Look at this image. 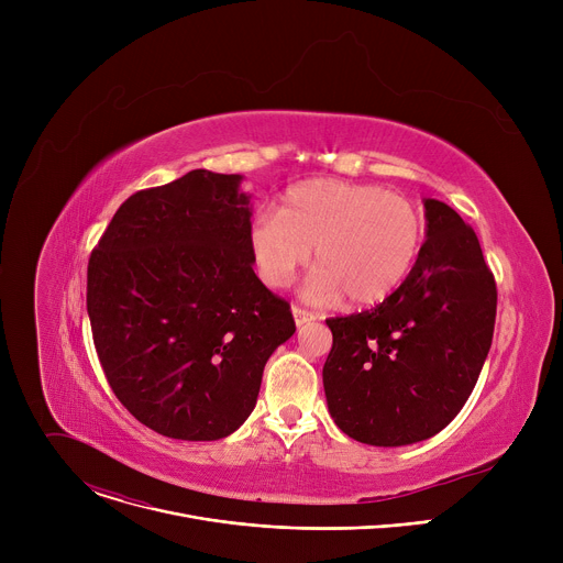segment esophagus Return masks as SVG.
Segmentation results:
<instances>
[{
    "instance_id": "34e87169",
    "label": "esophagus",
    "mask_w": 563,
    "mask_h": 563,
    "mask_svg": "<svg viewBox=\"0 0 563 563\" xmlns=\"http://www.w3.org/2000/svg\"><path fill=\"white\" fill-rule=\"evenodd\" d=\"M291 313H294V320H296V325H298V328H300V325L311 323V320H316V313H313L311 309L300 307V305H291Z\"/></svg>"
}]
</instances>
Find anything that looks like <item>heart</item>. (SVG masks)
<instances>
[{
    "label": "heart",
    "instance_id": "heart-1",
    "mask_svg": "<svg viewBox=\"0 0 563 563\" xmlns=\"http://www.w3.org/2000/svg\"><path fill=\"white\" fill-rule=\"evenodd\" d=\"M423 243L419 209L376 185L309 180L287 191L283 209L261 211L250 245L261 278L285 287L309 261L318 265L305 291L311 298L376 302L415 267Z\"/></svg>",
    "mask_w": 563,
    "mask_h": 563
}]
</instances>
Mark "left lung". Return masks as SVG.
<instances>
[{
    "label": "left lung",
    "instance_id": "obj_1",
    "mask_svg": "<svg viewBox=\"0 0 563 563\" xmlns=\"http://www.w3.org/2000/svg\"><path fill=\"white\" fill-rule=\"evenodd\" d=\"M423 205L426 243L408 278L372 309L328 318V408L367 445H410L441 432L493 345L497 283L478 238L445 202Z\"/></svg>",
    "mask_w": 563,
    "mask_h": 563
}]
</instances>
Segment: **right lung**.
<instances>
[{"mask_svg": "<svg viewBox=\"0 0 563 563\" xmlns=\"http://www.w3.org/2000/svg\"><path fill=\"white\" fill-rule=\"evenodd\" d=\"M243 176L194 169L126 198L89 258L93 343L120 404L183 441L229 437L296 323L254 274Z\"/></svg>", "mask_w": 563, "mask_h": 563, "instance_id": "add662e5", "label": "right lung"}]
</instances>
